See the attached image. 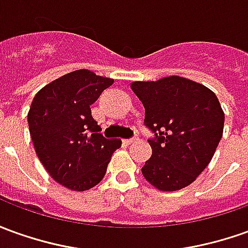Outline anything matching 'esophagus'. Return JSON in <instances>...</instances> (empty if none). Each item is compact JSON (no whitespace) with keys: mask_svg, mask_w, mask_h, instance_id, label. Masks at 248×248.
Listing matches in <instances>:
<instances>
[{"mask_svg":"<svg viewBox=\"0 0 248 248\" xmlns=\"http://www.w3.org/2000/svg\"><path fill=\"white\" fill-rule=\"evenodd\" d=\"M136 140H138L136 138H134V139H124V140H123V143H124V144H127V146H129V144H132V143Z\"/></svg>","mask_w":248,"mask_h":248,"instance_id":"esophagus-1","label":"esophagus"}]
</instances>
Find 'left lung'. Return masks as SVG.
I'll return each mask as SVG.
<instances>
[{"label":"left lung","instance_id":"1","mask_svg":"<svg viewBox=\"0 0 248 248\" xmlns=\"http://www.w3.org/2000/svg\"><path fill=\"white\" fill-rule=\"evenodd\" d=\"M131 89L144 107V124L155 132L153 155L141 173L158 190L175 192L205 170L224 129L217 97L202 83L178 75L135 81Z\"/></svg>","mask_w":248,"mask_h":248}]
</instances>
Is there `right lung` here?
Wrapping results in <instances>:
<instances>
[{
    "instance_id": "right-lung-1",
    "label": "right lung",
    "mask_w": 248,
    "mask_h": 248,
    "mask_svg": "<svg viewBox=\"0 0 248 248\" xmlns=\"http://www.w3.org/2000/svg\"><path fill=\"white\" fill-rule=\"evenodd\" d=\"M86 69L75 70L42 88L28 112L36 155L54 181L73 192L98 185L120 139H105L90 105L113 83Z\"/></svg>"
}]
</instances>
